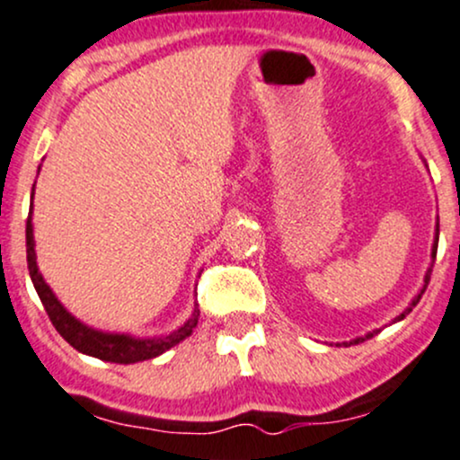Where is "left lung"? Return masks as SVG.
Returning a JSON list of instances; mask_svg holds the SVG:
<instances>
[{
    "instance_id": "left-lung-1",
    "label": "left lung",
    "mask_w": 460,
    "mask_h": 460,
    "mask_svg": "<svg viewBox=\"0 0 460 460\" xmlns=\"http://www.w3.org/2000/svg\"><path fill=\"white\" fill-rule=\"evenodd\" d=\"M437 245H438V224H437V232H434V243H432V261H434V259H437ZM429 274H432V265H429V268H428V271H426V279H423V288H421V289H419V294H417V296H414V298H412V303H410V305H408V307H406V309H403V311H402V314H399V315H397V318H394V320H393V323H399V320H403V318H406V315L410 314V311H412V307H414V305H417V303H419V300H421L423 291H426V288H428V283H429ZM379 331H382V329H375V331H368V333H367V335H359V338L350 340V342H342V344H344V347H350V344H359V342H364V340H370V338H373V335H377V333H379ZM338 347H340V344H338Z\"/></svg>"
}]
</instances>
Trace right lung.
Here are the masks:
<instances>
[{
  "mask_svg": "<svg viewBox=\"0 0 460 460\" xmlns=\"http://www.w3.org/2000/svg\"><path fill=\"white\" fill-rule=\"evenodd\" d=\"M34 197V189H32ZM26 252H28V270H31V279L34 289H37L39 298H41L43 307H46L48 315H50L54 329L63 335L66 342H70L74 349L81 350V353L92 355V358L105 359V362L113 364H136L145 362V359H153L157 355H162L164 350H169L175 344H180L181 340H186L192 333V329L197 327V320H199V309L195 307L192 315L181 324L180 329H175L169 335H162V338H133L127 333H107V331H98L83 324L81 320L74 318V315L61 305V300L54 296L50 285L43 280L41 271L37 265V252H34V232H32V206L28 212L26 221Z\"/></svg>",
  "mask_w": 460,
  "mask_h": 460,
  "instance_id": "obj_1",
  "label": "right lung"
}]
</instances>
